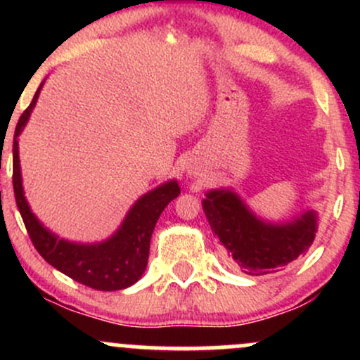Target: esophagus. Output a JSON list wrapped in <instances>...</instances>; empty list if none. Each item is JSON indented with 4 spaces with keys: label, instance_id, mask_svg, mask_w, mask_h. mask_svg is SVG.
Returning a JSON list of instances; mask_svg holds the SVG:
<instances>
[{
    "label": "esophagus",
    "instance_id": "1",
    "mask_svg": "<svg viewBox=\"0 0 360 360\" xmlns=\"http://www.w3.org/2000/svg\"><path fill=\"white\" fill-rule=\"evenodd\" d=\"M189 174H193V172H189Z\"/></svg>",
    "mask_w": 360,
    "mask_h": 360
}]
</instances>
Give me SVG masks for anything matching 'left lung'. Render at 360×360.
Returning a JSON list of instances; mask_svg holds the SVG:
<instances>
[{"label":"left lung","mask_w":360,"mask_h":360,"mask_svg":"<svg viewBox=\"0 0 360 360\" xmlns=\"http://www.w3.org/2000/svg\"><path fill=\"white\" fill-rule=\"evenodd\" d=\"M203 212L235 266L249 276L278 272L304 255L318 232V213L308 208L291 220L260 218L232 188L210 189Z\"/></svg>","instance_id":"obj_1"}]
</instances>
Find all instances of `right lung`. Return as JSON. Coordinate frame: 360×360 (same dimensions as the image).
Segmentation results:
<instances>
[{
  "label": "right lung",
  "mask_w": 360,
  "mask_h": 360,
  "mask_svg": "<svg viewBox=\"0 0 360 360\" xmlns=\"http://www.w3.org/2000/svg\"><path fill=\"white\" fill-rule=\"evenodd\" d=\"M42 86L44 82L37 89L30 106L20 117L13 139L15 200L27 226V232L39 254L62 274L100 291L125 289L142 278L147 267L150 237L155 223L166 206L179 196V184L176 179H171L157 186L152 191L142 194L128 210L117 232L103 242H71L49 230L35 217L25 198L18 152V137L30 120Z\"/></svg>",
  "instance_id": "obj_1"
}]
</instances>
